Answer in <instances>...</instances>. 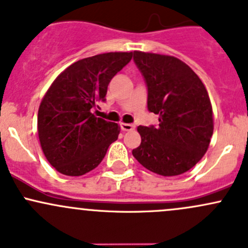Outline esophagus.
Wrapping results in <instances>:
<instances>
[{
	"label": "esophagus",
	"instance_id": "34e87169",
	"mask_svg": "<svg viewBox=\"0 0 248 248\" xmlns=\"http://www.w3.org/2000/svg\"><path fill=\"white\" fill-rule=\"evenodd\" d=\"M121 127L123 131H131V130H134V125L132 124H127V123H122L121 124Z\"/></svg>",
	"mask_w": 248,
	"mask_h": 248
}]
</instances>
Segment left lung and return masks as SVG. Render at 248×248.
<instances>
[{"mask_svg":"<svg viewBox=\"0 0 248 248\" xmlns=\"http://www.w3.org/2000/svg\"><path fill=\"white\" fill-rule=\"evenodd\" d=\"M148 87V109L159 126L137 127L141 144L132 155L163 177L183 174L208 150L214 132L213 106L205 86L186 63L173 56L134 51Z\"/></svg>","mask_w":248,"mask_h":248,"instance_id":"obj_1","label":"left lung"}]
</instances>
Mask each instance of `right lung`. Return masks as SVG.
I'll use <instances>...</instances> for the list:
<instances>
[{
    "label": "right lung",
    "instance_id": "1",
    "mask_svg": "<svg viewBox=\"0 0 248 248\" xmlns=\"http://www.w3.org/2000/svg\"><path fill=\"white\" fill-rule=\"evenodd\" d=\"M134 52H107L78 61L47 89L38 111V137L57 172L78 177L105 157L121 126L98 118L92 109L105 101L107 86L131 61Z\"/></svg>",
    "mask_w": 248,
    "mask_h": 248
}]
</instances>
